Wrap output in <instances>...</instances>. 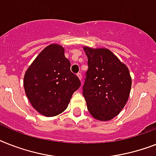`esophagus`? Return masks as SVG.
I'll use <instances>...</instances> for the list:
<instances>
[{
    "label": "esophagus",
    "mask_w": 156,
    "mask_h": 156,
    "mask_svg": "<svg viewBox=\"0 0 156 156\" xmlns=\"http://www.w3.org/2000/svg\"><path fill=\"white\" fill-rule=\"evenodd\" d=\"M77 76H78V78H79L80 80H82V74H81V73H78V74H77Z\"/></svg>",
    "instance_id": "34e87169"
}]
</instances>
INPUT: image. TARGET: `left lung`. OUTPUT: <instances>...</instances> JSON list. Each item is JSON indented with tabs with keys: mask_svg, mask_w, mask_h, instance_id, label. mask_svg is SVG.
Listing matches in <instances>:
<instances>
[{
	"mask_svg": "<svg viewBox=\"0 0 156 156\" xmlns=\"http://www.w3.org/2000/svg\"><path fill=\"white\" fill-rule=\"evenodd\" d=\"M88 69L82 94L90 115L100 121L117 116L126 105L131 87L128 68L107 49L84 47Z\"/></svg>",
	"mask_w": 156,
	"mask_h": 156,
	"instance_id": "8db88e82",
	"label": "left lung"
}]
</instances>
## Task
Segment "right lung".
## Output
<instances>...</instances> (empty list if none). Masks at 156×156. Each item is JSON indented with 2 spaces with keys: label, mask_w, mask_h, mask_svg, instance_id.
I'll list each match as a JSON object with an SVG mask.
<instances>
[{
  "label": "right lung",
  "mask_w": 156,
  "mask_h": 156,
  "mask_svg": "<svg viewBox=\"0 0 156 156\" xmlns=\"http://www.w3.org/2000/svg\"><path fill=\"white\" fill-rule=\"evenodd\" d=\"M70 71V62L59 45H49L40 53L25 74L24 87L30 103L41 115L52 117L65 111L72 94L80 87Z\"/></svg>",
  "instance_id": "add662e5"
}]
</instances>
